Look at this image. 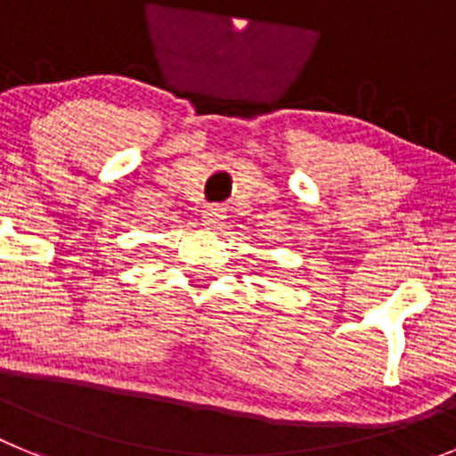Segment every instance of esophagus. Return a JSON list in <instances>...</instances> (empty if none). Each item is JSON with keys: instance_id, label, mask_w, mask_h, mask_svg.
<instances>
[{"instance_id": "1", "label": "esophagus", "mask_w": 456, "mask_h": 456, "mask_svg": "<svg viewBox=\"0 0 456 456\" xmlns=\"http://www.w3.org/2000/svg\"><path fill=\"white\" fill-rule=\"evenodd\" d=\"M224 219H225V209L221 208V205H209V208L203 212V225L205 228H209V231L221 228V225H224Z\"/></svg>"}]
</instances>
